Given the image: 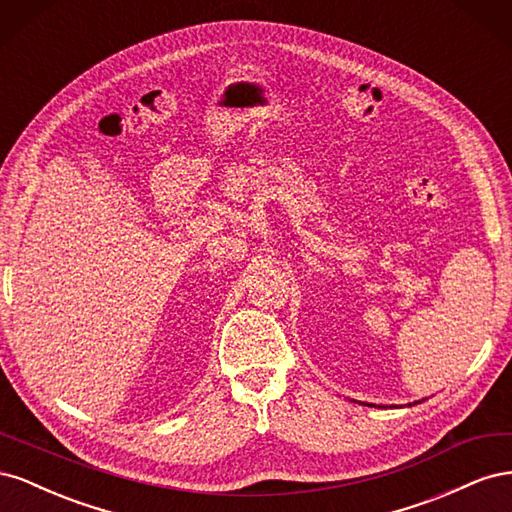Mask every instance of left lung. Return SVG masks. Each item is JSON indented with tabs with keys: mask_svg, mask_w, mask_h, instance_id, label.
I'll use <instances>...</instances> for the list:
<instances>
[{
	"mask_svg": "<svg viewBox=\"0 0 512 512\" xmlns=\"http://www.w3.org/2000/svg\"><path fill=\"white\" fill-rule=\"evenodd\" d=\"M421 401H425V399H421ZM421 401H414V404H421ZM367 406H371V404H367ZM412 406V404H410ZM380 408V406H378Z\"/></svg>",
	"mask_w": 512,
	"mask_h": 512,
	"instance_id": "8db88e82",
	"label": "left lung"
}]
</instances>
